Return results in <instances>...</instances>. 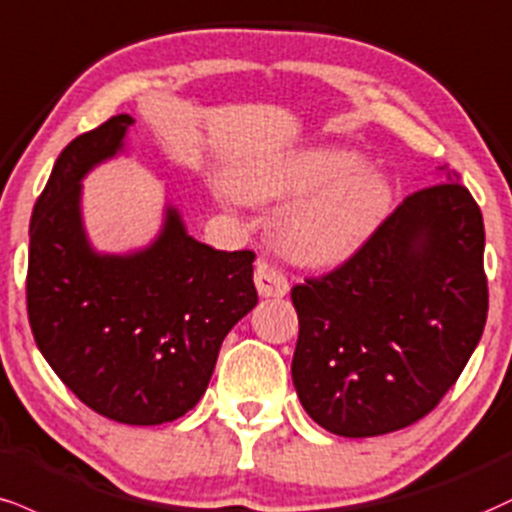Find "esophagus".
<instances>
[{
	"instance_id": "esophagus-1",
	"label": "esophagus",
	"mask_w": 512,
	"mask_h": 512,
	"mask_svg": "<svg viewBox=\"0 0 512 512\" xmlns=\"http://www.w3.org/2000/svg\"><path fill=\"white\" fill-rule=\"evenodd\" d=\"M255 286L262 298H283L288 293V279L274 264L260 260L255 264Z\"/></svg>"
}]
</instances>
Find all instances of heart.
Here are the masks:
<instances>
[{
  "instance_id": "heart-1",
  "label": "heart",
  "mask_w": 512,
  "mask_h": 512,
  "mask_svg": "<svg viewBox=\"0 0 512 512\" xmlns=\"http://www.w3.org/2000/svg\"><path fill=\"white\" fill-rule=\"evenodd\" d=\"M238 190L250 202L295 200L276 219L274 236L293 262L307 267L348 260L389 207L384 178L341 147H307L245 166Z\"/></svg>"
}]
</instances>
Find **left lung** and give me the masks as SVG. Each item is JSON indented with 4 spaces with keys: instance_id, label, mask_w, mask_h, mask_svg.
Listing matches in <instances>:
<instances>
[{
    "instance_id": "8db88e82",
    "label": "left lung",
    "mask_w": 512,
    "mask_h": 512,
    "mask_svg": "<svg viewBox=\"0 0 512 512\" xmlns=\"http://www.w3.org/2000/svg\"><path fill=\"white\" fill-rule=\"evenodd\" d=\"M405 197L334 272L293 286V384L326 432L410 427L458 381L482 338L484 221L458 171Z\"/></svg>"
}]
</instances>
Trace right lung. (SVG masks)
Returning <instances> with one entry per match:
<instances>
[{
	"label": "right lung",
	"instance_id": "add662e5",
	"mask_svg": "<svg viewBox=\"0 0 512 512\" xmlns=\"http://www.w3.org/2000/svg\"><path fill=\"white\" fill-rule=\"evenodd\" d=\"M128 114L64 147L30 219L26 300L49 367L97 415L174 422L195 408L226 334L257 305L252 250L188 236L174 207L157 240L131 255L90 248L80 178L123 147Z\"/></svg>",
	"mask_w": 512,
	"mask_h": 512
}]
</instances>
